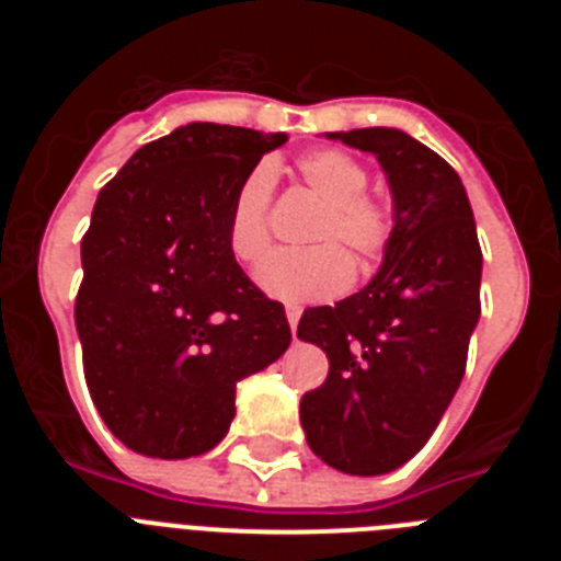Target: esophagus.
Here are the masks:
<instances>
[{
  "instance_id": "esophagus-1",
  "label": "esophagus",
  "mask_w": 561,
  "mask_h": 561,
  "mask_svg": "<svg viewBox=\"0 0 561 561\" xmlns=\"http://www.w3.org/2000/svg\"><path fill=\"white\" fill-rule=\"evenodd\" d=\"M286 320H289L291 331L297 329V320H300V309L297 306H286Z\"/></svg>"
}]
</instances>
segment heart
I'll return each mask as SVG.
<instances>
[{
    "instance_id": "1",
    "label": "heart",
    "mask_w": 561,
    "mask_h": 561,
    "mask_svg": "<svg viewBox=\"0 0 561 561\" xmlns=\"http://www.w3.org/2000/svg\"><path fill=\"white\" fill-rule=\"evenodd\" d=\"M297 173L314 196L325 202L309 241L311 250L277 252L257 272V286L284 304H317L340 295L354 277L348 255L370 261L393 232V210L379 196H368V171L351 153L317 148L297 160ZM272 168L255 165L247 173L227 213V250L238 264L255 266L270 250Z\"/></svg>"
}]
</instances>
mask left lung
I'll list each match as a JSON object with an SVG mask.
<instances>
[{"instance_id":"left-lung-1","label":"left lung","mask_w":561,"mask_h":561,"mask_svg":"<svg viewBox=\"0 0 561 561\" xmlns=\"http://www.w3.org/2000/svg\"><path fill=\"white\" fill-rule=\"evenodd\" d=\"M325 137L379 160L393 232L365 289L300 317L297 336L329 356L300 424L317 458L374 478L408 463L447 413L480 320L483 255L463 182L424 142L385 126Z\"/></svg>"}]
</instances>
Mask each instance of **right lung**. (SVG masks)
<instances>
[{"label": "right lung", "mask_w": 561, "mask_h": 561, "mask_svg": "<svg viewBox=\"0 0 561 561\" xmlns=\"http://www.w3.org/2000/svg\"><path fill=\"white\" fill-rule=\"evenodd\" d=\"M286 140L187 123L134 151L98 193L76 329L98 413L134 453L205 455L230 430L238 381L289 348L284 306L227 250L238 185Z\"/></svg>", "instance_id": "add662e5"}]
</instances>
